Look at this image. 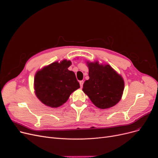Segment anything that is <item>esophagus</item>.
<instances>
[{"label": "esophagus", "instance_id": "esophagus-1", "mask_svg": "<svg viewBox=\"0 0 158 158\" xmlns=\"http://www.w3.org/2000/svg\"><path fill=\"white\" fill-rule=\"evenodd\" d=\"M83 84H84V81H83V80H81V81H80V87H81V88L83 87Z\"/></svg>", "mask_w": 158, "mask_h": 158}]
</instances>
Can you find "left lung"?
<instances>
[{"mask_svg": "<svg viewBox=\"0 0 158 158\" xmlns=\"http://www.w3.org/2000/svg\"><path fill=\"white\" fill-rule=\"evenodd\" d=\"M89 79L83 85V91L98 108L107 109L117 104L122 97L124 83L109 65L87 63Z\"/></svg>", "mask_w": 158, "mask_h": 158, "instance_id": "1", "label": "left lung"}]
</instances>
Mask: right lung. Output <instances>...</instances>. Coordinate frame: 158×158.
Listing matches in <instances>:
<instances>
[{
  "label": "right lung",
  "mask_w": 158,
  "mask_h": 158,
  "mask_svg": "<svg viewBox=\"0 0 158 158\" xmlns=\"http://www.w3.org/2000/svg\"><path fill=\"white\" fill-rule=\"evenodd\" d=\"M70 61L54 62L37 71L34 78L37 97L45 105L58 108L69 99L70 94L78 89L80 84L74 72L69 71Z\"/></svg>",
  "instance_id": "1"
}]
</instances>
